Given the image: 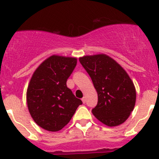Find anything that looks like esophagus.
<instances>
[{
    "label": "esophagus",
    "mask_w": 159,
    "mask_h": 159,
    "mask_svg": "<svg viewBox=\"0 0 159 159\" xmlns=\"http://www.w3.org/2000/svg\"><path fill=\"white\" fill-rule=\"evenodd\" d=\"M82 101H83V102H84V103H85V102H86V98H85V97L82 98Z\"/></svg>",
    "instance_id": "1"
}]
</instances>
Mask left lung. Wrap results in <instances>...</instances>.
<instances>
[{
    "instance_id": "8db88e82",
    "label": "left lung",
    "mask_w": 159,
    "mask_h": 159,
    "mask_svg": "<svg viewBox=\"0 0 159 159\" xmlns=\"http://www.w3.org/2000/svg\"><path fill=\"white\" fill-rule=\"evenodd\" d=\"M80 62L92 78L98 102L92 113L108 127L124 123L134 110L136 91L127 71L105 54L84 56Z\"/></svg>"
}]
</instances>
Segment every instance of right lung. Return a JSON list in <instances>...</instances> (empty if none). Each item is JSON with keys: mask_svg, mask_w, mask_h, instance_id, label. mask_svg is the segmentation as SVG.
I'll use <instances>...</instances> for the list:
<instances>
[{"mask_svg": "<svg viewBox=\"0 0 159 159\" xmlns=\"http://www.w3.org/2000/svg\"><path fill=\"white\" fill-rule=\"evenodd\" d=\"M76 64L75 57L53 55L32 74L26 95L28 108L35 123L44 130H61L83 103L66 84Z\"/></svg>", "mask_w": 159, "mask_h": 159, "instance_id": "obj_1", "label": "right lung"}]
</instances>
